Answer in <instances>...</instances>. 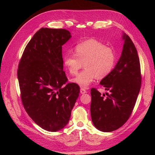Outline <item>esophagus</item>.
Returning <instances> with one entry per match:
<instances>
[{"instance_id":"1","label":"esophagus","mask_w":155,"mask_h":155,"mask_svg":"<svg viewBox=\"0 0 155 155\" xmlns=\"http://www.w3.org/2000/svg\"><path fill=\"white\" fill-rule=\"evenodd\" d=\"M87 93V91L84 89V88H81V94H84V93Z\"/></svg>"}]
</instances>
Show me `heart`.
Segmentation results:
<instances>
[{"label":"heart","instance_id":"heart-1","mask_svg":"<svg viewBox=\"0 0 155 155\" xmlns=\"http://www.w3.org/2000/svg\"><path fill=\"white\" fill-rule=\"evenodd\" d=\"M116 61L114 49L93 38L77 44L74 54H66L63 57L64 66L71 75L77 74L84 64V70L72 80L83 88L89 86L95 78L107 77L113 71Z\"/></svg>","mask_w":155,"mask_h":155}]
</instances>
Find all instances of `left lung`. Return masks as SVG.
Wrapping results in <instances>:
<instances>
[{
	"instance_id": "obj_1",
	"label": "left lung",
	"mask_w": 155,
	"mask_h": 155,
	"mask_svg": "<svg viewBox=\"0 0 155 155\" xmlns=\"http://www.w3.org/2000/svg\"><path fill=\"white\" fill-rule=\"evenodd\" d=\"M124 45L119 61L100 84L110 93L102 95L91 88V114L97 129L111 132L121 127L133 113L141 87L139 58L132 40L123 35Z\"/></svg>"
}]
</instances>
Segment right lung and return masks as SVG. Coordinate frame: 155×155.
Returning <instances> with one entry per match:
<instances>
[{"label":"right lung","mask_w":155,"mask_h":155,"mask_svg":"<svg viewBox=\"0 0 155 155\" xmlns=\"http://www.w3.org/2000/svg\"><path fill=\"white\" fill-rule=\"evenodd\" d=\"M71 37L62 28H41L25 47L17 76L26 112L43 129L57 132L70 119L80 87L67 83L62 46Z\"/></svg>","instance_id":"1"}]
</instances>
